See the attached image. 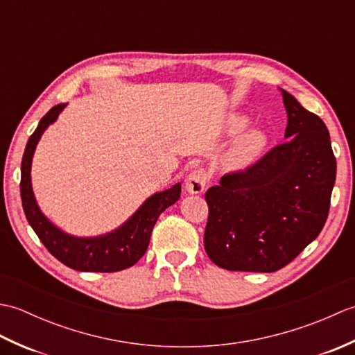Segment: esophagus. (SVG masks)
Returning a JSON list of instances; mask_svg holds the SVG:
<instances>
[{"label": "esophagus", "instance_id": "esophagus-1", "mask_svg": "<svg viewBox=\"0 0 355 355\" xmlns=\"http://www.w3.org/2000/svg\"><path fill=\"white\" fill-rule=\"evenodd\" d=\"M207 182H209L207 172L205 169H195L186 177L184 187L189 193H201L205 191Z\"/></svg>", "mask_w": 355, "mask_h": 355}]
</instances>
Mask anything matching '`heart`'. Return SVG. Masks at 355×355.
<instances>
[{
	"mask_svg": "<svg viewBox=\"0 0 355 355\" xmlns=\"http://www.w3.org/2000/svg\"><path fill=\"white\" fill-rule=\"evenodd\" d=\"M247 126V119L241 116L230 117L227 123V130L230 134H238ZM267 146V135L261 130H252L241 137L236 145L233 146L230 153V166L232 168L243 169L250 166L256 158L261 155L263 148Z\"/></svg>",
	"mask_w": 355,
	"mask_h": 355,
	"instance_id": "obj_1",
	"label": "heart"
}]
</instances>
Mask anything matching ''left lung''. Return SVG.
I'll return each instance as SVG.
<instances>
[{
    "label": "left lung",
    "instance_id": "obj_1",
    "mask_svg": "<svg viewBox=\"0 0 355 355\" xmlns=\"http://www.w3.org/2000/svg\"><path fill=\"white\" fill-rule=\"evenodd\" d=\"M285 141L245 171L209 187L206 253L230 271L271 273L319 236L336 183V157L323 120L281 88Z\"/></svg>",
    "mask_w": 355,
    "mask_h": 355
}]
</instances>
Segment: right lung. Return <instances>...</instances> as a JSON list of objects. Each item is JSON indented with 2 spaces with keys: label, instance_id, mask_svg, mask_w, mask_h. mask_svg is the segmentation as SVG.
Masks as SVG:
<instances>
[{
  "label": "right lung",
  "instance_id": "add662e5",
  "mask_svg": "<svg viewBox=\"0 0 355 355\" xmlns=\"http://www.w3.org/2000/svg\"><path fill=\"white\" fill-rule=\"evenodd\" d=\"M65 107L67 103H59L53 107L41 119L35 132L30 135L27 141L21 163V200L26 218L45 248L67 267L78 271H102V273L130 268L145 254L158 216L163 210L178 201L180 193H182V184L177 183L171 189L150 195L135 210L130 220L125 221L119 229L105 233V235L88 238L73 236L56 227L37 206L32 189L30 169H32L33 154L41 135L49 125L56 122L58 116Z\"/></svg>",
  "mask_w": 355,
  "mask_h": 355
}]
</instances>
